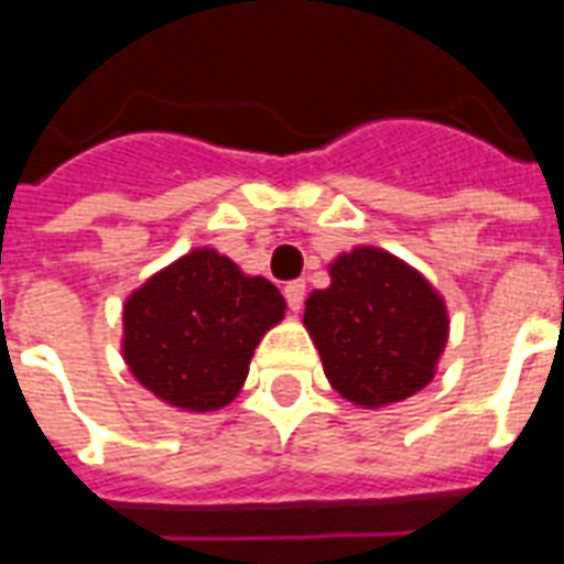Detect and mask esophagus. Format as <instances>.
I'll list each match as a JSON object with an SVG mask.
<instances>
[{
	"label": "esophagus",
	"mask_w": 564,
	"mask_h": 564,
	"mask_svg": "<svg viewBox=\"0 0 564 564\" xmlns=\"http://www.w3.org/2000/svg\"><path fill=\"white\" fill-rule=\"evenodd\" d=\"M283 295H286V305H290V311L293 314H299L302 311V305H305V283L302 281H293L283 286Z\"/></svg>",
	"instance_id": "obj_1"
}]
</instances>
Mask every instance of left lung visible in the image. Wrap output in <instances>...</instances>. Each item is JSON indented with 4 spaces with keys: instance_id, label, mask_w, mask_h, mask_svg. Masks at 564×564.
Returning <instances> with one entry per match:
<instances>
[{
    "instance_id": "obj_1",
    "label": "left lung",
    "mask_w": 564,
    "mask_h": 564,
    "mask_svg": "<svg viewBox=\"0 0 564 564\" xmlns=\"http://www.w3.org/2000/svg\"><path fill=\"white\" fill-rule=\"evenodd\" d=\"M305 329L341 399L378 411L425 390L449 338L444 295L383 247L329 262V286L305 302Z\"/></svg>"
}]
</instances>
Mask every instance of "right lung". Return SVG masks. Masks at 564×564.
I'll list each match as a JSON object with an SVG mask.
<instances>
[{
	"label": "right lung",
	"mask_w": 564,
	"mask_h": 564,
	"mask_svg": "<svg viewBox=\"0 0 564 564\" xmlns=\"http://www.w3.org/2000/svg\"><path fill=\"white\" fill-rule=\"evenodd\" d=\"M283 311L274 283L196 247L127 295L123 362L169 408L210 414L241 392L250 356Z\"/></svg>",
	"instance_id": "obj_1"
}]
</instances>
